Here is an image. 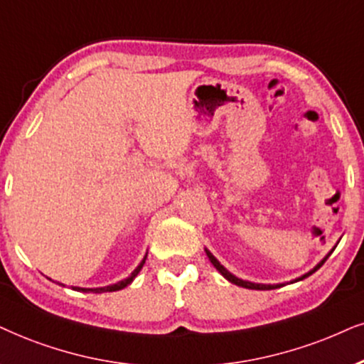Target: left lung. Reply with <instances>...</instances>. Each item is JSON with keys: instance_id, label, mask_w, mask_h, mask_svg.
Here are the masks:
<instances>
[{"instance_id": "left-lung-1", "label": "left lung", "mask_w": 364, "mask_h": 364, "mask_svg": "<svg viewBox=\"0 0 364 364\" xmlns=\"http://www.w3.org/2000/svg\"><path fill=\"white\" fill-rule=\"evenodd\" d=\"M333 250H334V248H333ZM333 250H331V252H333ZM331 252H329V254H328V255H326V257H324V259H323V260H321V262H319V264H317V265L314 267V269H312V270H311V272H307L306 275H302V277H299V279H296V282H297V280H302V279L309 277V275H312V274H314L317 269H321V267H323V264H324V262L329 259ZM206 255H208V259H210V262H211V264H213V265L216 267V270H218V272H220V274H222L225 279H227V280H230V282H232V284H235V285H240V287H245V289H255V291H270V289H277V287H282V284H277V285H267V284H254V282H248V280H242V279H238V277H235V275H233V274H230V272H228V270H227V269H225V267H223L222 264H220V262H218V260H216V259H215V257H213V255H211L208 250H206Z\"/></svg>"}]
</instances>
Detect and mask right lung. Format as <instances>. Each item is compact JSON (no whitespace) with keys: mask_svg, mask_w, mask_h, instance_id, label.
I'll return each mask as SVG.
<instances>
[{"mask_svg":"<svg viewBox=\"0 0 364 364\" xmlns=\"http://www.w3.org/2000/svg\"><path fill=\"white\" fill-rule=\"evenodd\" d=\"M144 262H146V257H144V260H142L141 264L137 265V269L134 270V272L131 274V277L124 279V280H121V282H117V284L107 285V287H99V289H82V287H73V289H75V291H82V292H114V291H121V289H124V287H126V285L131 284L132 279H134L136 275L139 274V270L142 269V265H144Z\"/></svg>","mask_w":364,"mask_h":364,"instance_id":"right-lung-1","label":"right lung"}]
</instances>
